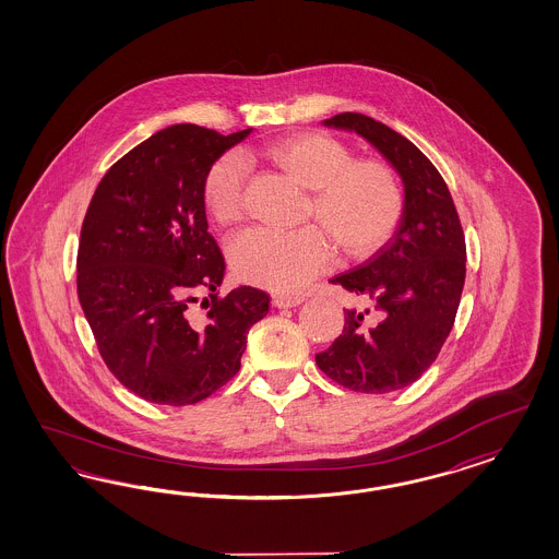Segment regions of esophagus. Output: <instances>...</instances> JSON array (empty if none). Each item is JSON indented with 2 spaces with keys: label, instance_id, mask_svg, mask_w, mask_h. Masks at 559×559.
<instances>
[{
  "label": "esophagus",
  "instance_id": "esophagus-1",
  "mask_svg": "<svg viewBox=\"0 0 559 559\" xmlns=\"http://www.w3.org/2000/svg\"><path fill=\"white\" fill-rule=\"evenodd\" d=\"M305 299L301 295H287V293H276L272 297V304L278 309H290V307H297V305L304 304Z\"/></svg>",
  "mask_w": 559,
  "mask_h": 559
}]
</instances>
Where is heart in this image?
Listing matches in <instances>:
<instances>
[{
    "label": "heart",
    "mask_w": 559,
    "mask_h": 559,
    "mask_svg": "<svg viewBox=\"0 0 559 559\" xmlns=\"http://www.w3.org/2000/svg\"><path fill=\"white\" fill-rule=\"evenodd\" d=\"M260 155L311 190L307 217L318 221L346 255L377 252L402 219L404 188L397 174L383 162H355L334 136L297 133L264 145ZM246 178L248 166L237 153L223 155L209 169L203 201L219 225L241 219ZM324 235L313 225L295 231L246 229L229 241V264L250 285L290 293L332 264V243Z\"/></svg>",
    "instance_id": "heart-1"
}]
</instances>
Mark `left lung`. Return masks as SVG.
I'll return each mask as SVG.
<instances>
[{
  "instance_id": "8db88e82",
  "label": "left lung",
  "mask_w": 559,
  "mask_h": 559,
  "mask_svg": "<svg viewBox=\"0 0 559 559\" xmlns=\"http://www.w3.org/2000/svg\"><path fill=\"white\" fill-rule=\"evenodd\" d=\"M323 124L362 136L390 162L404 185V213L369 260L332 278L374 313L344 309L342 334L316 362L348 390H404L435 362L457 316L467 258L457 209L439 169L388 124L358 112Z\"/></svg>"
}]
</instances>
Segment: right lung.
<instances>
[{
  "instance_id": "obj_1",
  "label": "right lung",
  "mask_w": 559,
  "mask_h": 559,
  "mask_svg": "<svg viewBox=\"0 0 559 559\" xmlns=\"http://www.w3.org/2000/svg\"><path fill=\"white\" fill-rule=\"evenodd\" d=\"M250 133L162 129L104 174L87 206L78 297L106 367L152 404L190 406L223 388L269 313L260 288L217 297L225 260L204 213L209 169ZM197 292L212 297L204 317L189 311Z\"/></svg>"
}]
</instances>
